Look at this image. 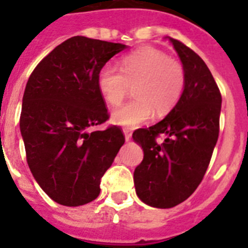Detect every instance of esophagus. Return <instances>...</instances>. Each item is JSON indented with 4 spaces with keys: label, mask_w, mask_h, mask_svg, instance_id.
Wrapping results in <instances>:
<instances>
[{
    "label": "esophagus",
    "mask_w": 248,
    "mask_h": 248,
    "mask_svg": "<svg viewBox=\"0 0 248 248\" xmlns=\"http://www.w3.org/2000/svg\"><path fill=\"white\" fill-rule=\"evenodd\" d=\"M124 139H126V141H128V140L131 139L132 132L130 128H124Z\"/></svg>",
    "instance_id": "34e87169"
}]
</instances>
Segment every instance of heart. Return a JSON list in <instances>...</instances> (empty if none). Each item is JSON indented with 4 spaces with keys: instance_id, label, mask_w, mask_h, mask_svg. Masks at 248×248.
<instances>
[{
    "instance_id": "1",
    "label": "heart",
    "mask_w": 248,
    "mask_h": 248,
    "mask_svg": "<svg viewBox=\"0 0 248 248\" xmlns=\"http://www.w3.org/2000/svg\"><path fill=\"white\" fill-rule=\"evenodd\" d=\"M120 65L121 71L105 64L97 73V89L110 105L120 104L132 86L134 99L112 114V121L118 126L136 127L147 122L153 112L165 116L184 93V68L158 48H138L124 55Z\"/></svg>"
}]
</instances>
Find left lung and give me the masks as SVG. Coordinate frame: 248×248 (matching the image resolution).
Returning <instances> with one entry per match:
<instances>
[{"mask_svg": "<svg viewBox=\"0 0 248 248\" xmlns=\"http://www.w3.org/2000/svg\"><path fill=\"white\" fill-rule=\"evenodd\" d=\"M169 40L184 68V93L162 121L132 134L144 152L134 171L136 194L157 208L184 202L201 184L219 138L221 110V93L206 63L183 42ZM161 133L166 139L157 143Z\"/></svg>", "mask_w": 248, "mask_h": 248, "instance_id": "8db88e82", "label": "left lung"}]
</instances>
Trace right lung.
<instances>
[{
    "label": "right lung",
    "instance_id": "obj_1",
    "mask_svg": "<svg viewBox=\"0 0 248 248\" xmlns=\"http://www.w3.org/2000/svg\"><path fill=\"white\" fill-rule=\"evenodd\" d=\"M126 45L72 37L34 68L25 86L20 132L31 172L56 203L76 207L100 193L124 136L118 126L90 128L109 118L97 73Z\"/></svg>",
    "mask_w": 248,
    "mask_h": 248
}]
</instances>
